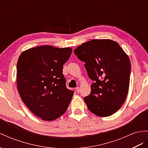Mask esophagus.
<instances>
[{
    "mask_svg": "<svg viewBox=\"0 0 148 148\" xmlns=\"http://www.w3.org/2000/svg\"><path fill=\"white\" fill-rule=\"evenodd\" d=\"M75 90H76V92H77V93H79V92H80V88H76V89H75Z\"/></svg>",
    "mask_w": 148,
    "mask_h": 148,
    "instance_id": "obj_1",
    "label": "esophagus"
}]
</instances>
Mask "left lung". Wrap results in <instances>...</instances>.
Masks as SVG:
<instances>
[{
    "mask_svg": "<svg viewBox=\"0 0 148 148\" xmlns=\"http://www.w3.org/2000/svg\"><path fill=\"white\" fill-rule=\"evenodd\" d=\"M85 62L91 91L84 98L89 110L100 117L111 116L123 104L130 86L131 62L116 41L93 39L74 49Z\"/></svg>",
    "mask_w": 148,
    "mask_h": 148,
    "instance_id": "8db88e82",
    "label": "left lung"
}]
</instances>
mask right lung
Instances as JSON below:
<instances>
[{"label":"right lung","instance_id":"1","mask_svg":"<svg viewBox=\"0 0 148 148\" xmlns=\"http://www.w3.org/2000/svg\"><path fill=\"white\" fill-rule=\"evenodd\" d=\"M71 47L42 45L21 53L17 64V89L23 103L44 121L64 114L74 91L67 89L63 65L70 58Z\"/></svg>","mask_w":148,"mask_h":148}]
</instances>
